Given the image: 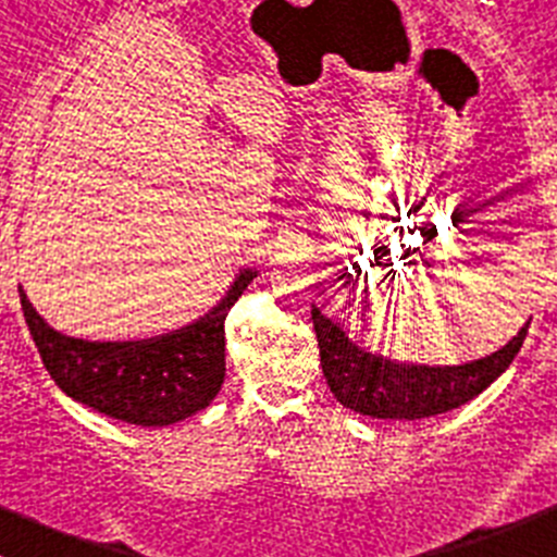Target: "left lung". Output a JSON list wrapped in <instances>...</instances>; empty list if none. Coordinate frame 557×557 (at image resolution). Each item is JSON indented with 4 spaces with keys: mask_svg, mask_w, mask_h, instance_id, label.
I'll return each instance as SVG.
<instances>
[{
    "mask_svg": "<svg viewBox=\"0 0 557 557\" xmlns=\"http://www.w3.org/2000/svg\"><path fill=\"white\" fill-rule=\"evenodd\" d=\"M310 319L333 397L355 413L397 422L447 413L483 394L522 349L530 327V322H524L505 347L485 358L458 366H428L405 363L358 347L347 330L315 305H310Z\"/></svg>",
    "mask_w": 557,
    "mask_h": 557,
    "instance_id": "1",
    "label": "left lung"
}]
</instances>
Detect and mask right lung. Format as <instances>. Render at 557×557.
Masks as SVG:
<instances>
[{
    "label": "right lung",
    "mask_w": 557,
    "mask_h": 557,
    "mask_svg": "<svg viewBox=\"0 0 557 557\" xmlns=\"http://www.w3.org/2000/svg\"><path fill=\"white\" fill-rule=\"evenodd\" d=\"M255 269L235 274L205 315L169 333L135 341H91L60 333L18 285L29 335L58 388L99 413L141 428H166L213 403L224 383V319Z\"/></svg>",
    "instance_id": "add662e5"
}]
</instances>
